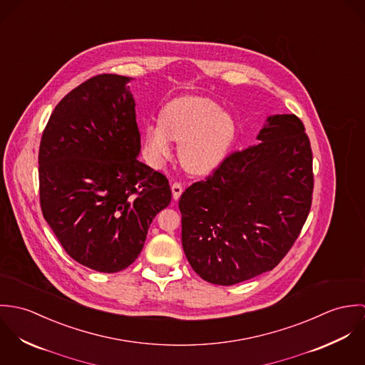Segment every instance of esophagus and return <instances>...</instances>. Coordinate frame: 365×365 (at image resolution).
I'll list each match as a JSON object with an SVG mask.
<instances>
[{
  "label": "esophagus",
  "mask_w": 365,
  "mask_h": 365,
  "mask_svg": "<svg viewBox=\"0 0 365 365\" xmlns=\"http://www.w3.org/2000/svg\"><path fill=\"white\" fill-rule=\"evenodd\" d=\"M171 191H173V198H174V201H177V200L181 197V194H182V185H181L180 182H174V184L171 185Z\"/></svg>",
  "instance_id": "34e87169"
}]
</instances>
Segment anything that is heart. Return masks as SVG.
Masks as SVG:
<instances>
[{"instance_id": "1", "label": "heart", "mask_w": 365, "mask_h": 365, "mask_svg": "<svg viewBox=\"0 0 365 365\" xmlns=\"http://www.w3.org/2000/svg\"><path fill=\"white\" fill-rule=\"evenodd\" d=\"M236 135L233 118L219 110L208 98L185 96L163 106L158 125L145 130V152L160 165L173 155L171 140L178 145L182 167L192 174H208L226 157Z\"/></svg>"}]
</instances>
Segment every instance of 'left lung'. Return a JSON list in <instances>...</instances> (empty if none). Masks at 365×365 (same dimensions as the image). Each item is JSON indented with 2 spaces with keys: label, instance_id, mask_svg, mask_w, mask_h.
Returning <instances> with one entry per match:
<instances>
[{
  "label": "left lung",
  "instance_id": "1",
  "mask_svg": "<svg viewBox=\"0 0 365 365\" xmlns=\"http://www.w3.org/2000/svg\"><path fill=\"white\" fill-rule=\"evenodd\" d=\"M259 143L233 152L178 202L182 249L216 285L271 271L285 257L312 205V149L302 120L272 115Z\"/></svg>",
  "mask_w": 365,
  "mask_h": 365
}]
</instances>
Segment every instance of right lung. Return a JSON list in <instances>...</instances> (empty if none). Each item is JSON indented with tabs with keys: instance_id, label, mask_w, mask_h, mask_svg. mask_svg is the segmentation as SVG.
Masks as SVG:
<instances>
[{
	"instance_id": "obj_1",
	"label": "right lung",
	"mask_w": 365,
	"mask_h": 365,
	"mask_svg": "<svg viewBox=\"0 0 365 365\" xmlns=\"http://www.w3.org/2000/svg\"><path fill=\"white\" fill-rule=\"evenodd\" d=\"M130 77L96 76L56 105L39 148L43 217L66 253L100 272H118L140 255L171 190L138 160L140 133Z\"/></svg>"
}]
</instances>
